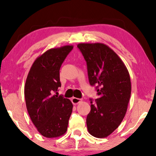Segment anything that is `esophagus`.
Instances as JSON below:
<instances>
[{
    "mask_svg": "<svg viewBox=\"0 0 156 156\" xmlns=\"http://www.w3.org/2000/svg\"><path fill=\"white\" fill-rule=\"evenodd\" d=\"M80 101H82V99H79V98H75V97H73L72 99V102L74 104H77L80 103Z\"/></svg>",
    "mask_w": 156,
    "mask_h": 156,
    "instance_id": "34e87169",
    "label": "esophagus"
}]
</instances>
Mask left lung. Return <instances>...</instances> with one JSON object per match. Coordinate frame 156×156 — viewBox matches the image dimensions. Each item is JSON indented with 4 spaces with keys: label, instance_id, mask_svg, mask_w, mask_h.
Instances as JSON below:
<instances>
[{
    "label": "left lung",
    "instance_id": "8db88e82",
    "mask_svg": "<svg viewBox=\"0 0 156 156\" xmlns=\"http://www.w3.org/2000/svg\"><path fill=\"white\" fill-rule=\"evenodd\" d=\"M77 48L87 62L89 84L96 85L99 98L87 117L89 133L96 138L112 133L124 118L131 93L126 67L109 47L103 43H80Z\"/></svg>",
    "mask_w": 156,
    "mask_h": 156
}]
</instances>
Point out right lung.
Instances as JSON below:
<instances>
[{"label": "right lung", "mask_w": 156, "mask_h": 156, "mask_svg": "<svg viewBox=\"0 0 156 156\" xmlns=\"http://www.w3.org/2000/svg\"><path fill=\"white\" fill-rule=\"evenodd\" d=\"M72 45L50 49L34 62L25 85V99L29 116L39 133L57 138L67 130L73 105L69 99L54 95L61 87L59 69Z\"/></svg>", "instance_id": "1"}]
</instances>
